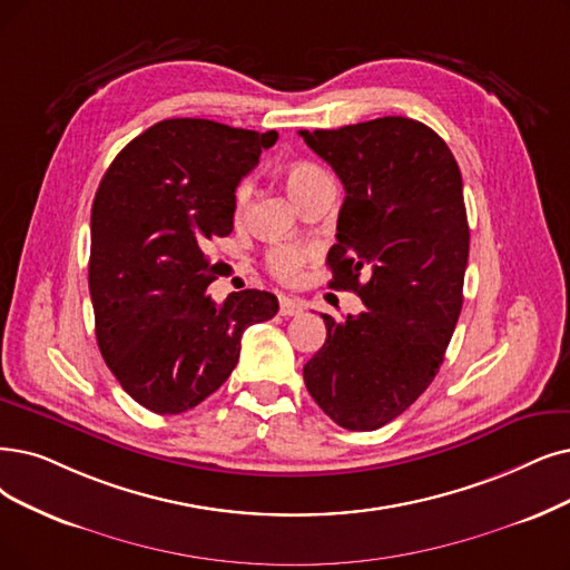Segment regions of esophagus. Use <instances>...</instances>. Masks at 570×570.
Here are the masks:
<instances>
[{"mask_svg": "<svg viewBox=\"0 0 570 570\" xmlns=\"http://www.w3.org/2000/svg\"><path fill=\"white\" fill-rule=\"evenodd\" d=\"M281 315L289 317V315H299L304 311V302L292 299V297H281Z\"/></svg>", "mask_w": 570, "mask_h": 570, "instance_id": "1", "label": "esophagus"}]
</instances>
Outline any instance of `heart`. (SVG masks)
Segmentation results:
<instances>
[{"instance_id":"1","label":"heart","mask_w":570,"mask_h":570,"mask_svg":"<svg viewBox=\"0 0 570 570\" xmlns=\"http://www.w3.org/2000/svg\"><path fill=\"white\" fill-rule=\"evenodd\" d=\"M281 177H283V185L294 203H299L311 189L323 185V181H330V175L321 166H315L311 161H287L281 170ZM245 203H247V187L238 185L234 191L236 217L243 213ZM264 262H266V268L273 278L292 281L306 262V249H302L297 245H276L268 249Z\"/></svg>"}]
</instances>
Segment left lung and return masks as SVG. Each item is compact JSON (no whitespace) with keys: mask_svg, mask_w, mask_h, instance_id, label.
Listing matches in <instances>:
<instances>
[{"mask_svg":"<svg viewBox=\"0 0 570 570\" xmlns=\"http://www.w3.org/2000/svg\"><path fill=\"white\" fill-rule=\"evenodd\" d=\"M299 135L346 189L330 287L367 306L344 321L321 313L327 338L304 383L336 425L376 430L419 400L456 330L470 249L463 177L440 135L406 117Z\"/></svg>","mask_w":570,"mask_h":570,"instance_id":"1","label":"left lung"}]
</instances>
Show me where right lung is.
<instances>
[{"label":"right lung","instance_id":"right-lung-1","mask_svg":"<svg viewBox=\"0 0 570 570\" xmlns=\"http://www.w3.org/2000/svg\"><path fill=\"white\" fill-rule=\"evenodd\" d=\"M278 132L166 119L107 168L90 213L96 336L121 389L154 414L194 409L232 376L240 336L278 313L271 292L206 294V247L234 232V191Z\"/></svg>","mask_w":570,"mask_h":570}]
</instances>
